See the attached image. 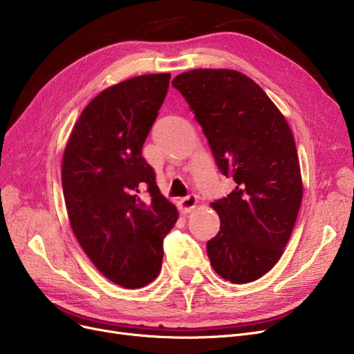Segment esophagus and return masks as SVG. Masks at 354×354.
<instances>
[{
    "mask_svg": "<svg viewBox=\"0 0 354 354\" xmlns=\"http://www.w3.org/2000/svg\"><path fill=\"white\" fill-rule=\"evenodd\" d=\"M196 201H198V198H196L195 194H189L188 196L182 198L180 202H179L180 203V209L185 211V212L192 211L195 208V205H196Z\"/></svg>",
    "mask_w": 354,
    "mask_h": 354,
    "instance_id": "1",
    "label": "esophagus"
}]
</instances>
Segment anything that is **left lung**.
I'll list each match as a JSON object with an SVG mask.
<instances>
[{
    "label": "left lung",
    "instance_id": "8db88e82",
    "mask_svg": "<svg viewBox=\"0 0 354 354\" xmlns=\"http://www.w3.org/2000/svg\"><path fill=\"white\" fill-rule=\"evenodd\" d=\"M235 189L211 203L219 232L207 243L211 266L234 284L258 280L288 243L303 183L294 138L281 111L245 74L198 68L172 80Z\"/></svg>",
    "mask_w": 354,
    "mask_h": 354
}]
</instances>
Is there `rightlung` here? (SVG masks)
Here are the masks:
<instances>
[{"label":"right lung","mask_w":354,"mask_h":354,"mask_svg":"<svg viewBox=\"0 0 354 354\" xmlns=\"http://www.w3.org/2000/svg\"><path fill=\"white\" fill-rule=\"evenodd\" d=\"M169 80V73L145 74L103 90L74 124L63 156L73 232L97 270L124 288L158 277L163 239L178 219L142 156Z\"/></svg>","instance_id":"1"}]
</instances>
